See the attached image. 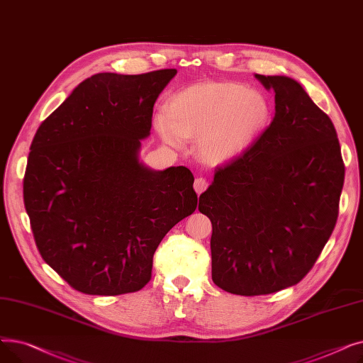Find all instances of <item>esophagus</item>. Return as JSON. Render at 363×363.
<instances>
[{
	"label": "esophagus",
	"mask_w": 363,
	"mask_h": 363,
	"mask_svg": "<svg viewBox=\"0 0 363 363\" xmlns=\"http://www.w3.org/2000/svg\"><path fill=\"white\" fill-rule=\"evenodd\" d=\"M207 181L204 179V178H197L196 179V182H194V189H196V193L200 196L203 191H206V188H207Z\"/></svg>",
	"instance_id": "34e87169"
}]
</instances>
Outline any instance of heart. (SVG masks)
<instances>
[{"instance_id":"heart-1","label":"heart","mask_w":363,"mask_h":363,"mask_svg":"<svg viewBox=\"0 0 363 363\" xmlns=\"http://www.w3.org/2000/svg\"><path fill=\"white\" fill-rule=\"evenodd\" d=\"M269 118L271 104L260 91L238 82L204 81L170 95L155 125L166 144L181 148L184 138L197 140L199 156L222 164L249 148Z\"/></svg>"}]
</instances>
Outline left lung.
Wrapping results in <instances>:
<instances>
[{
    "instance_id": "left-lung-1",
    "label": "left lung",
    "mask_w": 363,
    "mask_h": 363,
    "mask_svg": "<svg viewBox=\"0 0 363 363\" xmlns=\"http://www.w3.org/2000/svg\"><path fill=\"white\" fill-rule=\"evenodd\" d=\"M275 92L271 125L216 169L199 211L212 222V279L238 296L272 294L313 268L345 184L335 128L287 76L256 74Z\"/></svg>"
}]
</instances>
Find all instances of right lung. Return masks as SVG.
Instances as JSON below:
<instances>
[{
	"label": "right lung",
	"instance_id": "add662e5",
	"mask_svg": "<svg viewBox=\"0 0 363 363\" xmlns=\"http://www.w3.org/2000/svg\"><path fill=\"white\" fill-rule=\"evenodd\" d=\"M175 74H94L35 133L23 178L33 238L84 294L141 290L163 237L196 211L191 170H151L138 159L152 107Z\"/></svg>",
	"mask_w": 363,
	"mask_h": 363
}]
</instances>
